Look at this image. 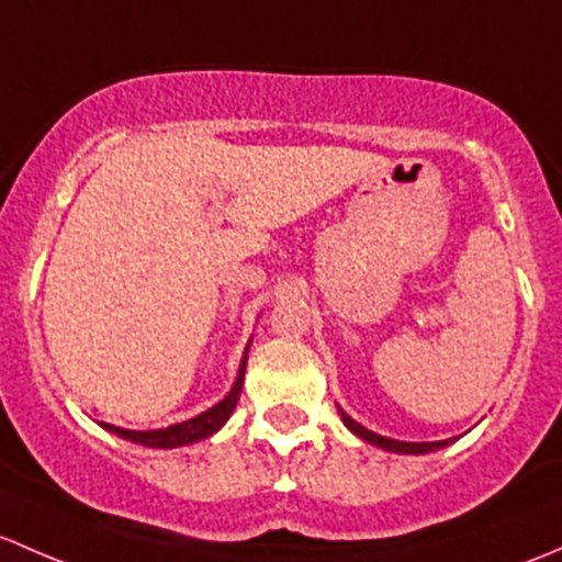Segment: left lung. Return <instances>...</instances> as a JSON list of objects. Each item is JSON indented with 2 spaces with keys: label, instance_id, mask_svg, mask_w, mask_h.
Returning <instances> with one entry per match:
<instances>
[{
  "label": "left lung",
  "instance_id": "8db88e82",
  "mask_svg": "<svg viewBox=\"0 0 562 562\" xmlns=\"http://www.w3.org/2000/svg\"><path fill=\"white\" fill-rule=\"evenodd\" d=\"M340 419H344V425L349 427L351 432H355L357 438H362V441L370 443V447H379L384 449V452H395V454H430V452H438V449L449 447V443L454 441V438H447V441H397V438H386V436H379V432L368 430V427H362L360 422L351 419L349 414H346L344 408H338Z\"/></svg>",
  "mask_w": 562,
  "mask_h": 562
}]
</instances>
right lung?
I'll return each instance as SVG.
<instances>
[{
    "mask_svg": "<svg viewBox=\"0 0 562 562\" xmlns=\"http://www.w3.org/2000/svg\"><path fill=\"white\" fill-rule=\"evenodd\" d=\"M248 346H251V340H248ZM248 346L246 351H243L238 379H235L233 390H229L216 406L202 411V414L192 416V419L178 422V425L159 427V430H124V427L108 425V422H102V427H105L108 432H115L119 438H124V441L140 443V447H151V449H176V447H189V443H196V441H205V438H211L213 432H218L224 425H227V419L233 416L235 406H238L240 392H243V379H246Z\"/></svg>",
    "mask_w": 562,
    "mask_h": 562,
    "instance_id": "add662e5",
    "label": "right lung"
}]
</instances>
